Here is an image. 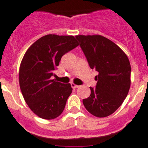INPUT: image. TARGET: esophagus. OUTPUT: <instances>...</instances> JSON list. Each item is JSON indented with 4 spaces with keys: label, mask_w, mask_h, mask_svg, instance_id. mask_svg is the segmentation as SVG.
I'll return each mask as SVG.
<instances>
[{
    "label": "esophagus",
    "mask_w": 148,
    "mask_h": 148,
    "mask_svg": "<svg viewBox=\"0 0 148 148\" xmlns=\"http://www.w3.org/2000/svg\"><path fill=\"white\" fill-rule=\"evenodd\" d=\"M71 87L73 88V89H77V88H79V85H77V84H71Z\"/></svg>",
    "instance_id": "1"
}]
</instances>
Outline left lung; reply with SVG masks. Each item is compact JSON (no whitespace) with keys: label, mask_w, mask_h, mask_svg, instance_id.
Here are the masks:
<instances>
[{"label":"left lung","mask_w":148,"mask_h":148,"mask_svg":"<svg viewBox=\"0 0 148 148\" xmlns=\"http://www.w3.org/2000/svg\"><path fill=\"white\" fill-rule=\"evenodd\" d=\"M76 38L95 77L96 87H90L91 95L83 99L85 108L97 117L114 113L127 96L130 87L131 66L123 51L108 38L100 35H79Z\"/></svg>","instance_id":"left-lung-1"}]
</instances>
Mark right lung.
Listing matches in <instances>:
<instances>
[{"label": "right lung", "mask_w": 148, "mask_h": 148, "mask_svg": "<svg viewBox=\"0 0 148 148\" xmlns=\"http://www.w3.org/2000/svg\"><path fill=\"white\" fill-rule=\"evenodd\" d=\"M78 45L73 36L49 34L34 42L24 54L19 70L21 90L31 111L41 118L55 119L64 110L72 92L71 84L51 77L62 56Z\"/></svg>", "instance_id": "obj_1"}]
</instances>
